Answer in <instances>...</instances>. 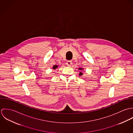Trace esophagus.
<instances>
[{
  "mask_svg": "<svg viewBox=\"0 0 133 133\" xmlns=\"http://www.w3.org/2000/svg\"><path fill=\"white\" fill-rule=\"evenodd\" d=\"M66 65L68 66H71L72 65V62L71 60H68V61H66Z\"/></svg>",
  "mask_w": 133,
  "mask_h": 133,
  "instance_id": "esophagus-1",
  "label": "esophagus"
}]
</instances>
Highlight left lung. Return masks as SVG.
<instances>
[{
    "label": "left lung",
    "instance_id": "left-lung-1",
    "mask_svg": "<svg viewBox=\"0 0 133 133\" xmlns=\"http://www.w3.org/2000/svg\"><path fill=\"white\" fill-rule=\"evenodd\" d=\"M78 70H79L80 71H83V70H84V69H83V68H78ZM79 75L80 76H81L83 75V74H82V72H80L79 73Z\"/></svg>",
    "mask_w": 133,
    "mask_h": 133
}]
</instances>
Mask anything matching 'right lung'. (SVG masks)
Here are the masks:
<instances>
[{
    "label": "right lung",
    "mask_w": 133,
    "mask_h": 133,
    "mask_svg": "<svg viewBox=\"0 0 133 133\" xmlns=\"http://www.w3.org/2000/svg\"><path fill=\"white\" fill-rule=\"evenodd\" d=\"M58 67V65H54L53 66L52 69H53V70H55L56 69H57Z\"/></svg>",
    "instance_id": "1"
}]
</instances>
